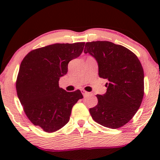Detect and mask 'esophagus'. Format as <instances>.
<instances>
[{
	"label": "esophagus",
	"mask_w": 160,
	"mask_h": 160,
	"mask_svg": "<svg viewBox=\"0 0 160 160\" xmlns=\"http://www.w3.org/2000/svg\"><path fill=\"white\" fill-rule=\"evenodd\" d=\"M81 92H82V95H83V96H86V95L89 94V92H88L83 90V89H81Z\"/></svg>",
	"instance_id": "34e87169"
}]
</instances>
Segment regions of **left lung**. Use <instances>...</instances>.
<instances>
[{"instance_id": "obj_1", "label": "left lung", "mask_w": 160, "mask_h": 160, "mask_svg": "<svg viewBox=\"0 0 160 160\" xmlns=\"http://www.w3.org/2000/svg\"><path fill=\"white\" fill-rule=\"evenodd\" d=\"M84 52L96 60L100 78L107 79V92L97 95L98 104L89 109L95 122L118 128L131 120L144 96V71L140 61L126 47L109 41L86 43Z\"/></svg>"}]
</instances>
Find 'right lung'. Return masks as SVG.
Wrapping results in <instances>:
<instances>
[{
    "instance_id": "obj_1",
    "label": "right lung",
    "mask_w": 160,
    "mask_h": 160,
    "mask_svg": "<svg viewBox=\"0 0 160 160\" xmlns=\"http://www.w3.org/2000/svg\"><path fill=\"white\" fill-rule=\"evenodd\" d=\"M85 43H56L31 51L23 58L16 80L18 98L34 126L53 132L68 122L73 106L83 98L81 92H67L58 80L68 65L78 58Z\"/></svg>"
}]
</instances>
